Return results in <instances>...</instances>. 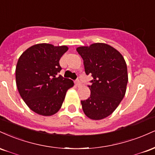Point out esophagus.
<instances>
[{
    "label": "esophagus",
    "mask_w": 155,
    "mask_h": 155,
    "mask_svg": "<svg viewBox=\"0 0 155 155\" xmlns=\"http://www.w3.org/2000/svg\"><path fill=\"white\" fill-rule=\"evenodd\" d=\"M75 84H76V85L77 87H80L81 85V81H79V79H77V80H76L75 81Z\"/></svg>",
    "instance_id": "obj_1"
}]
</instances>
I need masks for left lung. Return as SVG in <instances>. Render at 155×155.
I'll return each mask as SVG.
<instances>
[{"mask_svg": "<svg viewBox=\"0 0 155 155\" xmlns=\"http://www.w3.org/2000/svg\"><path fill=\"white\" fill-rule=\"evenodd\" d=\"M84 60L87 75L91 74L90 96L81 101L87 117L99 120L113 113L123 99L128 76L125 60L117 49L96 43L76 49Z\"/></svg>", "mask_w": 155, "mask_h": 155, "instance_id": "obj_1", "label": "left lung"}]
</instances>
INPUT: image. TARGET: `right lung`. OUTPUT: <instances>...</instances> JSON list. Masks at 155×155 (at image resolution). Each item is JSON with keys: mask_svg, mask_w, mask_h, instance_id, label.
Listing matches in <instances>:
<instances>
[{"mask_svg": "<svg viewBox=\"0 0 155 155\" xmlns=\"http://www.w3.org/2000/svg\"><path fill=\"white\" fill-rule=\"evenodd\" d=\"M68 48L49 44H35L19 57L16 67V83L23 101L32 111L51 116L60 110L72 80L58 76L59 61Z\"/></svg>", "mask_w": 155, "mask_h": 155, "instance_id": "right-lung-1", "label": "right lung"}]
</instances>
